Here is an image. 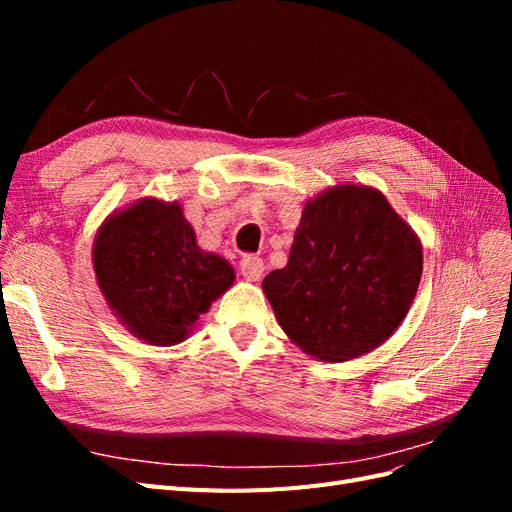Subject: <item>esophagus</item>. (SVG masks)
Listing matches in <instances>:
<instances>
[{
	"mask_svg": "<svg viewBox=\"0 0 512 512\" xmlns=\"http://www.w3.org/2000/svg\"><path fill=\"white\" fill-rule=\"evenodd\" d=\"M239 269L247 282H258L262 273H265V262L258 256H243Z\"/></svg>",
	"mask_w": 512,
	"mask_h": 512,
	"instance_id": "34e87169",
	"label": "esophagus"
}]
</instances>
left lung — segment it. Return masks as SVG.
I'll list each match as a JSON object with an SVG mask.
<instances>
[{"instance_id": "1", "label": "left lung", "mask_w": 512, "mask_h": 512, "mask_svg": "<svg viewBox=\"0 0 512 512\" xmlns=\"http://www.w3.org/2000/svg\"><path fill=\"white\" fill-rule=\"evenodd\" d=\"M423 245L386 196L339 183L309 198L284 269L262 290L294 346L344 363L382 346L408 316Z\"/></svg>"}]
</instances>
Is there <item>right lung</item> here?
<instances>
[{
  "instance_id": "1",
  "label": "right lung",
  "mask_w": 512,
  "mask_h": 512,
  "mask_svg": "<svg viewBox=\"0 0 512 512\" xmlns=\"http://www.w3.org/2000/svg\"><path fill=\"white\" fill-rule=\"evenodd\" d=\"M91 265L113 316L151 346L188 339L198 318L235 284L228 260L200 250L177 200L156 196L106 215Z\"/></svg>"
}]
</instances>
